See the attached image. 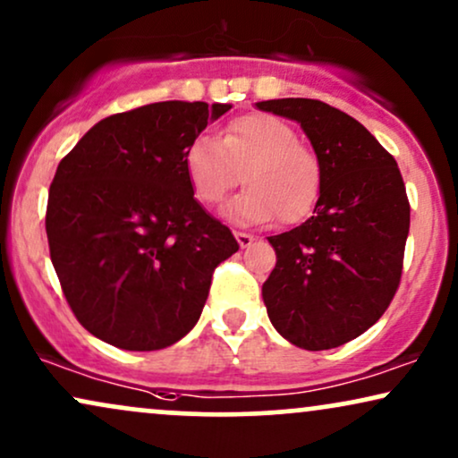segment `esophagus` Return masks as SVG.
<instances>
[{
	"label": "esophagus",
	"mask_w": 458,
	"mask_h": 458,
	"mask_svg": "<svg viewBox=\"0 0 458 458\" xmlns=\"http://www.w3.org/2000/svg\"><path fill=\"white\" fill-rule=\"evenodd\" d=\"M234 236H236V242H239L241 249H245L253 242V236L247 234V233H234Z\"/></svg>",
	"instance_id": "34e87169"
}]
</instances>
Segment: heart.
Returning <instances> with one entry per match:
<instances>
[{"label": "heart", "mask_w": 458, "mask_h": 458, "mask_svg": "<svg viewBox=\"0 0 458 458\" xmlns=\"http://www.w3.org/2000/svg\"><path fill=\"white\" fill-rule=\"evenodd\" d=\"M194 199L216 205L242 171L245 190L222 207L233 224H266L279 217L296 224L315 207L323 186L319 156L298 141L296 131L270 114L230 120L222 135H200L183 154Z\"/></svg>", "instance_id": "b5f03b06"}]
</instances>
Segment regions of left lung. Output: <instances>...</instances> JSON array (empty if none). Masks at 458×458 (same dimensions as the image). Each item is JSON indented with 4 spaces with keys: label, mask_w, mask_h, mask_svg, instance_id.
<instances>
[{
    "label": "left lung",
    "mask_w": 458,
    "mask_h": 458,
    "mask_svg": "<svg viewBox=\"0 0 458 458\" xmlns=\"http://www.w3.org/2000/svg\"><path fill=\"white\" fill-rule=\"evenodd\" d=\"M256 107L298 123L323 166L312 216L268 236L276 251L262 285L268 319L300 349H335L372 327L395 296L410 230L406 186L395 158L349 114L315 99Z\"/></svg>",
    "instance_id": "8db88e82"
}]
</instances>
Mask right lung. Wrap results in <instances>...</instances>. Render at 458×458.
I'll use <instances>...</instances> for the list:
<instances>
[{
    "label": "right lung",
    "mask_w": 458,
    "mask_h": 458,
    "mask_svg": "<svg viewBox=\"0 0 458 458\" xmlns=\"http://www.w3.org/2000/svg\"><path fill=\"white\" fill-rule=\"evenodd\" d=\"M230 103L162 101L97 123L61 160L46 209L50 259L78 321L124 351L175 344L213 270L239 251L194 199L183 154Z\"/></svg>",
    "instance_id": "add662e5"
}]
</instances>
